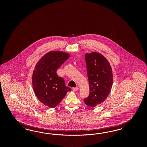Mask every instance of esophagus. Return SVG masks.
<instances>
[{"label":"esophagus","instance_id":"34e87169","mask_svg":"<svg viewBox=\"0 0 147 147\" xmlns=\"http://www.w3.org/2000/svg\"><path fill=\"white\" fill-rule=\"evenodd\" d=\"M72 90H73V91H77V90H79V88L78 87H74V88H72Z\"/></svg>","mask_w":147,"mask_h":147}]
</instances>
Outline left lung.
<instances>
[{
    "mask_svg": "<svg viewBox=\"0 0 147 147\" xmlns=\"http://www.w3.org/2000/svg\"><path fill=\"white\" fill-rule=\"evenodd\" d=\"M85 58L90 92L84 101L86 105L94 107L102 103L111 90L112 69L108 60L101 54L86 53Z\"/></svg>",
    "mask_w": 147,
    "mask_h": 147,
    "instance_id": "1",
    "label": "left lung"
}]
</instances>
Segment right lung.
Returning a JSON list of instances; mask_svg holds the SVG:
<instances>
[{"mask_svg":"<svg viewBox=\"0 0 147 147\" xmlns=\"http://www.w3.org/2000/svg\"><path fill=\"white\" fill-rule=\"evenodd\" d=\"M69 57L62 52H50L37 63L33 73L32 85L36 96L41 102L50 108L57 106L71 90L65 85L63 79L57 74V69Z\"/></svg>","mask_w":147,"mask_h":147,"instance_id":"right-lung-1","label":"right lung"}]
</instances>
